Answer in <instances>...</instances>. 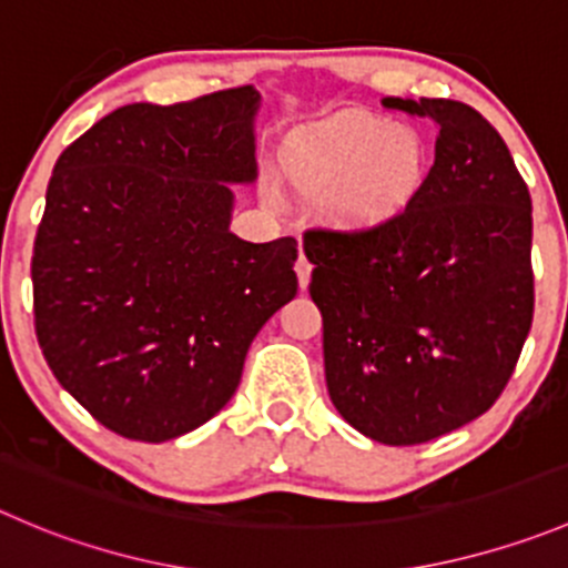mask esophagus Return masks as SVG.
Here are the masks:
<instances>
[{
    "label": "esophagus",
    "instance_id": "34e87169",
    "mask_svg": "<svg viewBox=\"0 0 568 568\" xmlns=\"http://www.w3.org/2000/svg\"><path fill=\"white\" fill-rule=\"evenodd\" d=\"M311 261L305 257V252H300V261H296V277H300V288H307L311 283Z\"/></svg>",
    "mask_w": 568,
    "mask_h": 568
}]
</instances>
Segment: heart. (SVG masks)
Segmentation results:
<instances>
[{"label": "heart", "mask_w": 568, "mask_h": 568, "mask_svg": "<svg viewBox=\"0 0 568 568\" xmlns=\"http://www.w3.org/2000/svg\"><path fill=\"white\" fill-rule=\"evenodd\" d=\"M283 174L346 233L399 216L427 178V146L416 130L366 113H341L291 138Z\"/></svg>", "instance_id": "heart-1"}]
</instances>
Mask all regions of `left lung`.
I'll return each instance as SVG.
<instances>
[{
  "mask_svg": "<svg viewBox=\"0 0 568 568\" xmlns=\"http://www.w3.org/2000/svg\"><path fill=\"white\" fill-rule=\"evenodd\" d=\"M436 124L405 213L366 233L311 230L335 410L388 447L433 442L503 394L532 324V202L499 132L453 99L385 97Z\"/></svg>",
  "mask_w": 568,
  "mask_h": 568,
  "instance_id": "8db88e82",
  "label": "left lung"
}]
</instances>
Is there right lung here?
Returning a JSON list of instances; mask_svg holds the SVG:
<instances>
[{"mask_svg": "<svg viewBox=\"0 0 568 568\" xmlns=\"http://www.w3.org/2000/svg\"><path fill=\"white\" fill-rule=\"evenodd\" d=\"M252 85L135 102L54 163L32 255L36 333L58 383L108 430L172 442L235 394L257 329L296 296V241L230 233L252 185Z\"/></svg>", "mask_w": 568, "mask_h": 568, "instance_id": "add662e5", "label": "right lung"}]
</instances>
